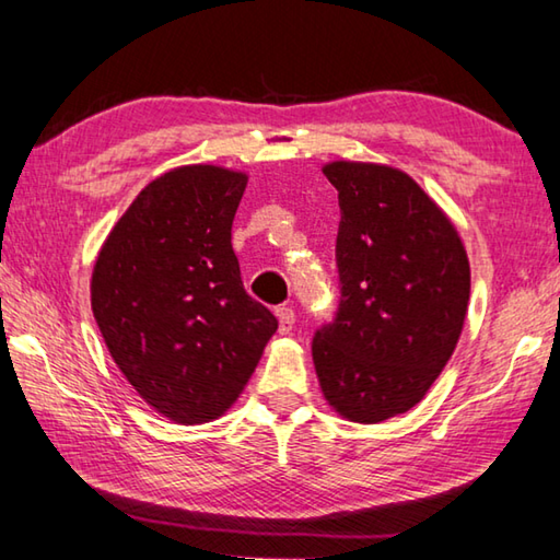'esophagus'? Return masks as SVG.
I'll use <instances>...</instances> for the list:
<instances>
[{
    "mask_svg": "<svg viewBox=\"0 0 560 560\" xmlns=\"http://www.w3.org/2000/svg\"><path fill=\"white\" fill-rule=\"evenodd\" d=\"M277 318H279V334H291L293 324H296V314L289 306H279L277 308Z\"/></svg>",
    "mask_w": 560,
    "mask_h": 560,
    "instance_id": "1",
    "label": "esophagus"
}]
</instances>
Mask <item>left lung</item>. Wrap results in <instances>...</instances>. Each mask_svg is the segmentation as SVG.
I'll list each match as a JSON object with an SVG mask.
<instances>
[{
    "mask_svg": "<svg viewBox=\"0 0 560 560\" xmlns=\"http://www.w3.org/2000/svg\"><path fill=\"white\" fill-rule=\"evenodd\" d=\"M324 175L338 189L340 303L311 350L328 405L375 424L420 402L452 358L469 259L450 217L402 170L334 160Z\"/></svg>",
    "mask_w": 560,
    "mask_h": 560,
    "instance_id": "obj_1",
    "label": "left lung"
}]
</instances>
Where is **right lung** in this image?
Masks as SVG:
<instances>
[{
  "instance_id": "right-lung-1",
  "label": "right lung",
  "mask_w": 560,
  "mask_h": 560,
  "mask_svg": "<svg viewBox=\"0 0 560 560\" xmlns=\"http://www.w3.org/2000/svg\"><path fill=\"white\" fill-rule=\"evenodd\" d=\"M246 179L220 165L155 177L93 267L91 308L110 358L155 412L179 424L230 410L279 328L244 291L232 249Z\"/></svg>"
}]
</instances>
